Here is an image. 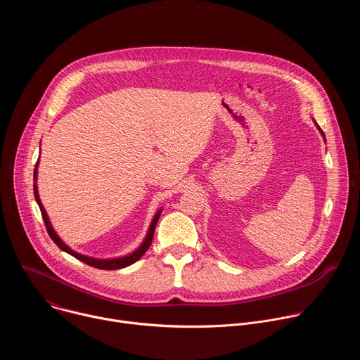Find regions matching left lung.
Masks as SVG:
<instances>
[{"label": "left lung", "instance_id": "left-lung-1", "mask_svg": "<svg viewBox=\"0 0 360 360\" xmlns=\"http://www.w3.org/2000/svg\"><path fill=\"white\" fill-rule=\"evenodd\" d=\"M315 125H316V127H318V129H319V132H321V134H322V136H323V139H325V134H323V131H322V129H321V127H319V125H318V124H316V121H315ZM325 141H326V139H325Z\"/></svg>", "mask_w": 360, "mask_h": 360}]
</instances>
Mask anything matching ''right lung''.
Listing matches in <instances>:
<instances>
[{"instance_id":"obj_1","label":"right lung","mask_w":360,"mask_h":360,"mask_svg":"<svg viewBox=\"0 0 360 360\" xmlns=\"http://www.w3.org/2000/svg\"><path fill=\"white\" fill-rule=\"evenodd\" d=\"M38 162H39V161H37V165H35V169H34V196H35V200H37L38 207H39V210H41V215H42V219H44V222H45L48 235L51 236V239H53V240L57 243V246H58L61 250H64V252L72 255L74 258L79 259L81 262H84V264H86V265H89V266H94V268H98V269H105V271H114V269L127 268V266L132 265L134 262H136V261L141 258V256L148 250V248H149L150 243H152L153 232H155V226H157V224H158V219H160V217H161L162 210H160V211L155 214V217L152 218V222H150V225H149V229H148L146 236H145V239L142 240V243H141L134 252H131V253H128V255H125V256H120V258L98 259V258H92V256H86V255H82V253H78V252L72 250V249L58 236V233L54 231L53 225H51V222H49V218H48L45 210H44V207H42V203H41L39 193H38V186H37V174H38V169H37V168H38Z\"/></svg>"}]
</instances>
